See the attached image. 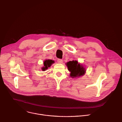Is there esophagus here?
<instances>
[{
	"mask_svg": "<svg viewBox=\"0 0 122 122\" xmlns=\"http://www.w3.org/2000/svg\"><path fill=\"white\" fill-rule=\"evenodd\" d=\"M57 62L58 63H62V62H63V60H62V59H57Z\"/></svg>",
	"mask_w": 122,
	"mask_h": 122,
	"instance_id": "1",
	"label": "esophagus"
}]
</instances>
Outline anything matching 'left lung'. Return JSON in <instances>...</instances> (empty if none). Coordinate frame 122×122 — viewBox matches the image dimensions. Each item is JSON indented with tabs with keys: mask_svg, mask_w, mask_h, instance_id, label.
Here are the masks:
<instances>
[{
	"mask_svg": "<svg viewBox=\"0 0 122 122\" xmlns=\"http://www.w3.org/2000/svg\"><path fill=\"white\" fill-rule=\"evenodd\" d=\"M66 65L68 70L71 72L70 76L72 78L83 76L85 73V68L76 60L69 61Z\"/></svg>",
	"mask_w": 122,
	"mask_h": 122,
	"instance_id": "left-lung-1",
	"label": "left lung"
}]
</instances>
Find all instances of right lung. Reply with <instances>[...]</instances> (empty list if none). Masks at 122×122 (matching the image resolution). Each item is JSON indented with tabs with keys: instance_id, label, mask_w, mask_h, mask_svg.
I'll return each instance as SVG.
<instances>
[{
	"instance_id": "right-lung-1",
	"label": "right lung",
	"mask_w": 122,
	"mask_h": 122,
	"mask_svg": "<svg viewBox=\"0 0 122 122\" xmlns=\"http://www.w3.org/2000/svg\"><path fill=\"white\" fill-rule=\"evenodd\" d=\"M54 63H55V61L52 60H46L44 61L43 63V65H44V66H43L42 67V70L43 71H45L46 69H48V67H50L51 65L52 64H53Z\"/></svg>"
}]
</instances>
